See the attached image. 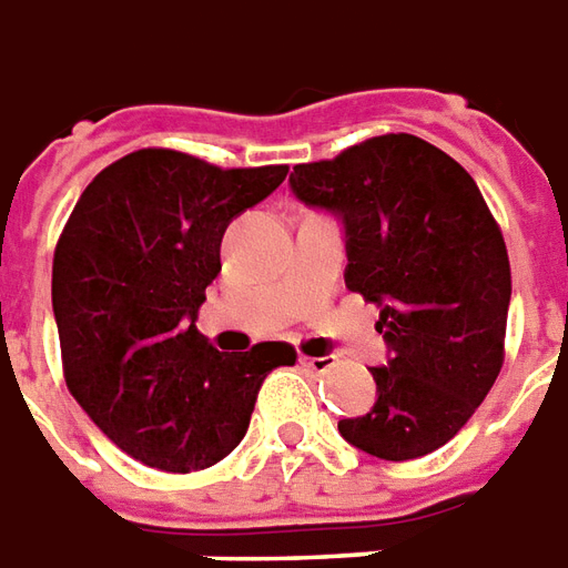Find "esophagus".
I'll return each instance as SVG.
<instances>
[{"label": "esophagus", "mask_w": 568, "mask_h": 568, "mask_svg": "<svg viewBox=\"0 0 568 568\" xmlns=\"http://www.w3.org/2000/svg\"><path fill=\"white\" fill-rule=\"evenodd\" d=\"M300 364H303L305 369H312V373H327V369L336 367V357L333 355H324V357L300 355Z\"/></svg>", "instance_id": "esophagus-1"}]
</instances>
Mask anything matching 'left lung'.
Segmentation results:
<instances>
[{"label": "left lung", "instance_id": "1", "mask_svg": "<svg viewBox=\"0 0 568 568\" xmlns=\"http://www.w3.org/2000/svg\"><path fill=\"white\" fill-rule=\"evenodd\" d=\"M291 189L345 226V287L379 305L388 364L376 404L339 434L385 462L453 440L505 361L510 263L470 174L413 134H382L329 162L296 164Z\"/></svg>", "mask_w": 568, "mask_h": 568}]
</instances>
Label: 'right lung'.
I'll return each instance as SVG.
<instances>
[{"label": "right lung", "instance_id": "obj_1", "mask_svg": "<svg viewBox=\"0 0 568 568\" xmlns=\"http://www.w3.org/2000/svg\"><path fill=\"white\" fill-rule=\"evenodd\" d=\"M287 164L216 168L136 149L103 168L54 251L51 305L67 388L122 453L149 468H211L251 425L260 385L296 364L287 342L216 352L195 317L226 226Z\"/></svg>", "mask_w": 568, "mask_h": 568}]
</instances>
